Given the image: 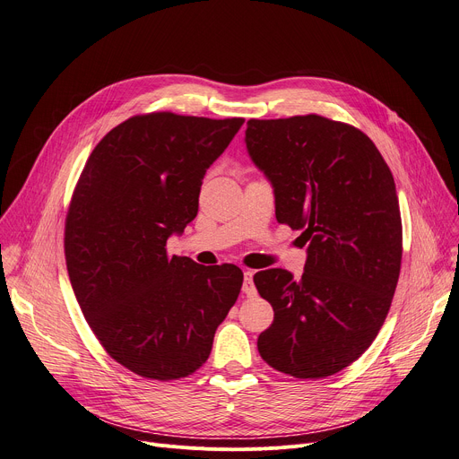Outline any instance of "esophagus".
Instances as JSON below:
<instances>
[{"instance_id": "obj_1", "label": "esophagus", "mask_w": 459, "mask_h": 459, "mask_svg": "<svg viewBox=\"0 0 459 459\" xmlns=\"http://www.w3.org/2000/svg\"><path fill=\"white\" fill-rule=\"evenodd\" d=\"M253 275H255L253 270L244 272V294L249 296V298L256 296V288H255V282H253Z\"/></svg>"}]
</instances>
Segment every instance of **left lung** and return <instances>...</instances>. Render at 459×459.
I'll return each mask as SVG.
<instances>
[{
	"label": "left lung",
	"mask_w": 459,
	"mask_h": 459,
	"mask_svg": "<svg viewBox=\"0 0 459 459\" xmlns=\"http://www.w3.org/2000/svg\"><path fill=\"white\" fill-rule=\"evenodd\" d=\"M246 143L275 187L277 221L308 244L299 281L281 268L255 273L273 307L260 357L298 379L333 376L370 348L393 303L402 264L393 173L367 134L316 113L251 118Z\"/></svg>",
	"instance_id": "left-lung-1"
}]
</instances>
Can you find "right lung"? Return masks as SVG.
I'll list each match as a JSON object with an SVG mask.
<instances>
[{"label":"right lung","mask_w":459,"mask_h":459,"mask_svg":"<svg viewBox=\"0 0 459 459\" xmlns=\"http://www.w3.org/2000/svg\"><path fill=\"white\" fill-rule=\"evenodd\" d=\"M242 125V117L134 115L96 144L72 193V290L106 353L144 379L197 372L242 290L234 264L167 253L169 236L195 220L206 169Z\"/></svg>","instance_id":"obj_1"}]
</instances>
